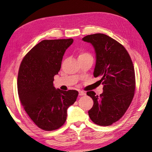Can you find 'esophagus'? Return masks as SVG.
Instances as JSON below:
<instances>
[{"mask_svg": "<svg viewBox=\"0 0 152 152\" xmlns=\"http://www.w3.org/2000/svg\"><path fill=\"white\" fill-rule=\"evenodd\" d=\"M86 95V93L83 91L82 90H80L79 91V96H85Z\"/></svg>", "mask_w": 152, "mask_h": 152, "instance_id": "obj_1", "label": "esophagus"}]
</instances>
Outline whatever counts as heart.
<instances>
[{
    "label": "heart",
    "mask_w": 152,
    "mask_h": 152,
    "mask_svg": "<svg viewBox=\"0 0 152 152\" xmlns=\"http://www.w3.org/2000/svg\"><path fill=\"white\" fill-rule=\"evenodd\" d=\"M89 56H92L90 54L88 53V52H81L79 54L78 58H85V57H89Z\"/></svg>",
    "instance_id": "b5f03b06"
}]
</instances>
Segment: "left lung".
Returning a JSON list of instances; mask_svg holds the SVG:
<instances>
[{
    "label": "left lung",
    "instance_id": "8db88e82",
    "mask_svg": "<svg viewBox=\"0 0 152 152\" xmlns=\"http://www.w3.org/2000/svg\"><path fill=\"white\" fill-rule=\"evenodd\" d=\"M84 42L92 44L96 53L94 76L100 77L104 85L100 96L87 92L94 101L88 111L90 118L99 126L116 122L125 114L134 98L136 80L132 59L126 48L106 34L86 36Z\"/></svg>",
    "mask_w": 152,
    "mask_h": 152
}]
</instances>
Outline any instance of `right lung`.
I'll use <instances>...</instances> for the list:
<instances>
[{
  "mask_svg": "<svg viewBox=\"0 0 152 152\" xmlns=\"http://www.w3.org/2000/svg\"><path fill=\"white\" fill-rule=\"evenodd\" d=\"M72 38L44 40L26 54L19 68L17 87L22 106L33 122L45 131L58 129L66 120L67 109L78 92L54 86L64 52Z\"/></svg>",
  "mask_w": 152,
  "mask_h": 152,
  "instance_id": "1",
  "label": "right lung"
}]
</instances>
